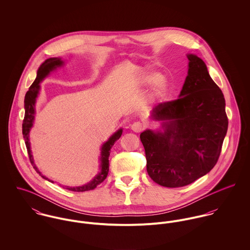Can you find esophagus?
Listing matches in <instances>:
<instances>
[{"label": "esophagus", "mask_w": 250, "mask_h": 250, "mask_svg": "<svg viewBox=\"0 0 250 250\" xmlns=\"http://www.w3.org/2000/svg\"><path fill=\"white\" fill-rule=\"evenodd\" d=\"M131 128H132V130H133L134 132H136V133H141L143 129H144V125H143L142 122H139V121H138V122L133 123Z\"/></svg>", "instance_id": "1"}]
</instances>
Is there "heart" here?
I'll list each match as a JSON object with an SVG mask.
<instances>
[{
  "label": "heart",
  "instance_id": "obj_1",
  "mask_svg": "<svg viewBox=\"0 0 250 250\" xmlns=\"http://www.w3.org/2000/svg\"><path fill=\"white\" fill-rule=\"evenodd\" d=\"M156 81L154 83V86L152 88L151 91V97L155 98V99H160L162 97H164L167 92V88H168V84L165 78L160 77L157 79V75L156 74H147L143 77V82L146 83H152L154 80Z\"/></svg>",
  "mask_w": 250,
  "mask_h": 250
}]
</instances>
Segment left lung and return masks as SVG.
<instances>
[{
  "instance_id": "left-lung-1",
  "label": "left lung",
  "mask_w": 250,
  "mask_h": 250,
  "mask_svg": "<svg viewBox=\"0 0 250 250\" xmlns=\"http://www.w3.org/2000/svg\"><path fill=\"white\" fill-rule=\"evenodd\" d=\"M188 72L176 100L160 103L153 118L163 120L164 133L141 134L147 173L155 183L179 188L210 172L218 161L228 118L221 89L205 62L188 55Z\"/></svg>"
}]
</instances>
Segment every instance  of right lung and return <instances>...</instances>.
Returning a JSON list of instances; mask_svg holds the SVG:
<instances>
[{
    "label": "right lung",
    "mask_w": 250,
    "mask_h": 250,
    "mask_svg": "<svg viewBox=\"0 0 250 250\" xmlns=\"http://www.w3.org/2000/svg\"><path fill=\"white\" fill-rule=\"evenodd\" d=\"M62 64V62L61 59L59 58H51L46 60L38 68L37 71V76H36V81L33 83V84L30 86L29 90L26 93L25 96V116H24V120H23V124H22V133L25 139V143H26V147H27V151H28V155L31 161V164L34 166V168L36 169V172L42 177V178L46 179L50 182H52L51 180L46 178L44 175H42L40 173V171L37 169V167L34 163V159H33V155L31 152V146L29 143V133L31 128L33 127V122H34V118H35V112H36V99L38 94V90L40 88L39 86V83L50 73L52 70H54L55 68H57L58 66H61ZM122 135V129L118 130L116 133H114L107 141V143H104L102 146V150H101V171L92 179L88 184L83 185L82 187H76V188H71V187H66V189H69L72 191H86V190H91L94 189L98 185H100L105 179L107 178V173H108V157H109V150L110 148L113 146L114 143L119 140V138Z\"/></svg>",
    "instance_id": "add662e5"
}]
</instances>
